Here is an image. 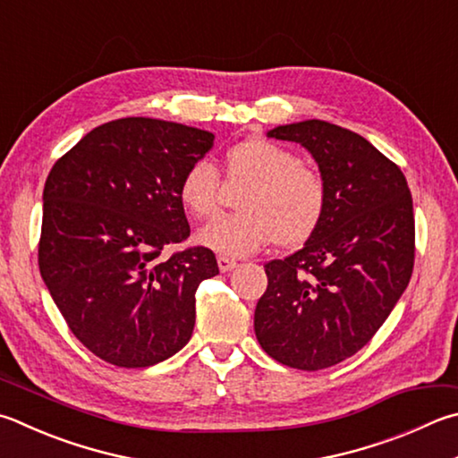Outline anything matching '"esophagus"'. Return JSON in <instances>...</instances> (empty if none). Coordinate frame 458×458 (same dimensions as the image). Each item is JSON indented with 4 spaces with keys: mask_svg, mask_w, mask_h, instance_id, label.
I'll return each instance as SVG.
<instances>
[{
    "mask_svg": "<svg viewBox=\"0 0 458 458\" xmlns=\"http://www.w3.org/2000/svg\"><path fill=\"white\" fill-rule=\"evenodd\" d=\"M218 268H220V272H228L232 268H236V260L228 256H218Z\"/></svg>",
    "mask_w": 458,
    "mask_h": 458,
    "instance_id": "esophagus-1",
    "label": "esophagus"
}]
</instances>
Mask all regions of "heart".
<instances>
[{
	"instance_id": "obj_1",
	"label": "heart",
	"mask_w": 458,
	"mask_h": 458,
	"mask_svg": "<svg viewBox=\"0 0 458 458\" xmlns=\"http://www.w3.org/2000/svg\"><path fill=\"white\" fill-rule=\"evenodd\" d=\"M232 182L248 184L236 214L218 216L198 232V242L222 256H248L274 240L298 246L312 238L327 216L328 184L320 170L302 164L293 149L266 138L238 142L226 152ZM178 198L194 218L218 210L220 172L212 162L196 160L180 180Z\"/></svg>"
}]
</instances>
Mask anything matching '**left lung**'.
Returning <instances> with one entry per match:
<instances>
[{
    "mask_svg": "<svg viewBox=\"0 0 458 458\" xmlns=\"http://www.w3.org/2000/svg\"><path fill=\"white\" fill-rule=\"evenodd\" d=\"M268 138L304 146L328 184L320 228L301 250L264 266L254 312L264 352L298 370L351 359L377 335L414 266L412 196L404 174L369 140L322 120Z\"/></svg>",
    "mask_w": 458,
    "mask_h": 458,
    "instance_id": "8db88e82",
    "label": "left lung"
}]
</instances>
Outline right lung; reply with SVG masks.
<instances>
[{
	"mask_svg": "<svg viewBox=\"0 0 458 458\" xmlns=\"http://www.w3.org/2000/svg\"><path fill=\"white\" fill-rule=\"evenodd\" d=\"M214 134L122 118L86 134L44 188L39 272L81 344L122 369H146L188 344L196 290L218 274L204 246L165 256L190 236L178 186Z\"/></svg>",
	"mask_w": 458,
	"mask_h": 458,
	"instance_id": "add662e5",
	"label": "right lung"
}]
</instances>
